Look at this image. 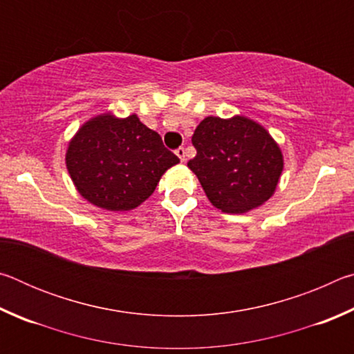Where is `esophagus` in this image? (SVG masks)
<instances>
[{
  "mask_svg": "<svg viewBox=\"0 0 354 354\" xmlns=\"http://www.w3.org/2000/svg\"><path fill=\"white\" fill-rule=\"evenodd\" d=\"M175 153H176V156H178V158H179V159H181V160H183V162H184V160H185V149H184L183 147H179V148L176 149V151H175Z\"/></svg>",
  "mask_w": 354,
  "mask_h": 354,
  "instance_id": "obj_1",
  "label": "esophagus"
}]
</instances>
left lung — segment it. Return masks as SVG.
Returning <instances> with one entry per match:
<instances>
[{
  "label": "left lung",
  "mask_w": 354,
  "mask_h": 354,
  "mask_svg": "<svg viewBox=\"0 0 354 354\" xmlns=\"http://www.w3.org/2000/svg\"><path fill=\"white\" fill-rule=\"evenodd\" d=\"M192 143L196 156L187 167L221 212H247L273 195L283 171V154L253 120L206 117L196 127Z\"/></svg>",
  "instance_id": "8db88e82"
}]
</instances>
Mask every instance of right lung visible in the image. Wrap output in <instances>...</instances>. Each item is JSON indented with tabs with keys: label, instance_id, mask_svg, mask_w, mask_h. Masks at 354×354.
I'll return each instance as SVG.
<instances>
[{
	"label": "right lung",
	"instance_id": "1",
	"mask_svg": "<svg viewBox=\"0 0 354 354\" xmlns=\"http://www.w3.org/2000/svg\"><path fill=\"white\" fill-rule=\"evenodd\" d=\"M65 160L77 192L107 211L139 206L165 170L179 162L160 136L137 115L92 118L70 142Z\"/></svg>",
	"mask_w": 354,
	"mask_h": 354
}]
</instances>
